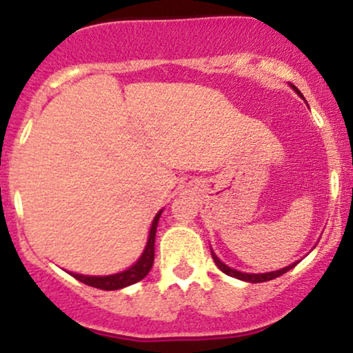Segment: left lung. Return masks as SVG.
Returning a JSON list of instances; mask_svg holds the SVG:
<instances>
[{
    "label": "left lung",
    "instance_id": "1",
    "mask_svg": "<svg viewBox=\"0 0 353 353\" xmlns=\"http://www.w3.org/2000/svg\"><path fill=\"white\" fill-rule=\"evenodd\" d=\"M292 88L295 89V92H297V94H301V91H299L297 88H295V86H292ZM301 96H302V94H301ZM210 254H212L214 262H216V265L219 267V269L222 270V272L228 274V275H230V277H236V279H239V281H245V282H252V283L272 281V279H275V277H281L282 274L289 272L290 269H294V267L297 265V262H294V264H290L289 267H283V269H281V270H275V272H265V274H247V272H239V270H236V269H230V267H228L225 264H222V262L219 261L217 255L214 254L212 250H210Z\"/></svg>",
    "mask_w": 353,
    "mask_h": 353
}]
</instances>
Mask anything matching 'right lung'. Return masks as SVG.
<instances>
[{"mask_svg":"<svg viewBox=\"0 0 353 353\" xmlns=\"http://www.w3.org/2000/svg\"><path fill=\"white\" fill-rule=\"evenodd\" d=\"M161 214H163V210H159V212L156 214V217H154L151 230H149L148 244H145L143 255H141L139 261H137L134 265H131L128 270H123V272L119 274L104 275V277H92V275H81V274L71 272L72 277L78 279L79 282L86 283V285L96 287V289H103V290H117L143 281L145 275L149 274V270L152 269V264H154V241H156V229H157V222H159Z\"/></svg>","mask_w":353,"mask_h":353,"instance_id":"obj_1","label":"right lung"}]
</instances>
